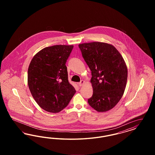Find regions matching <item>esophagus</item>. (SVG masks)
<instances>
[{"label": "esophagus", "mask_w": 155, "mask_h": 155, "mask_svg": "<svg viewBox=\"0 0 155 155\" xmlns=\"http://www.w3.org/2000/svg\"><path fill=\"white\" fill-rule=\"evenodd\" d=\"M85 84V81H84V80H81L79 83H78V85H79V86L80 87H82L83 85H84V84Z\"/></svg>", "instance_id": "obj_1"}]
</instances>
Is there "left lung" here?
Masks as SVG:
<instances>
[{
  "instance_id": "1",
  "label": "left lung",
  "mask_w": 155,
  "mask_h": 155,
  "mask_svg": "<svg viewBox=\"0 0 155 155\" xmlns=\"http://www.w3.org/2000/svg\"><path fill=\"white\" fill-rule=\"evenodd\" d=\"M91 71L93 95L89 104L99 112L113 108L122 97L127 81V67L111 45L94 42L78 45Z\"/></svg>"
}]
</instances>
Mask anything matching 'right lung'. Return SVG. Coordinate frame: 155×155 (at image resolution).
I'll list each match as a JSON object with an SVG mask.
<instances>
[{
	"instance_id": "obj_1",
	"label": "right lung",
	"mask_w": 155,
	"mask_h": 155,
	"mask_svg": "<svg viewBox=\"0 0 155 155\" xmlns=\"http://www.w3.org/2000/svg\"><path fill=\"white\" fill-rule=\"evenodd\" d=\"M73 45L46 47L32 59L28 70L30 92L45 110L58 113L68 104L75 93L68 80L66 63Z\"/></svg>"
}]
</instances>
